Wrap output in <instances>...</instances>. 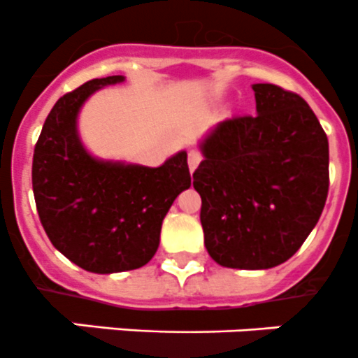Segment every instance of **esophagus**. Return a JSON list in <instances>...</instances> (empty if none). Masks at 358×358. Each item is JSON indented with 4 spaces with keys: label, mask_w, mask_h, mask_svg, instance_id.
I'll return each mask as SVG.
<instances>
[{
    "label": "esophagus",
    "mask_w": 358,
    "mask_h": 358,
    "mask_svg": "<svg viewBox=\"0 0 358 358\" xmlns=\"http://www.w3.org/2000/svg\"><path fill=\"white\" fill-rule=\"evenodd\" d=\"M202 162V154L199 150H189L188 152V166L189 172H195V169L199 166V163Z\"/></svg>",
    "instance_id": "34e87169"
}]
</instances>
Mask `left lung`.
<instances>
[{
	"label": "left lung",
	"mask_w": 358,
	"mask_h": 358,
	"mask_svg": "<svg viewBox=\"0 0 358 358\" xmlns=\"http://www.w3.org/2000/svg\"><path fill=\"white\" fill-rule=\"evenodd\" d=\"M255 115L220 122L193 173L204 245L220 266L268 270L296 254L329 195V138L309 104L252 85Z\"/></svg>",
	"instance_id": "left-lung-1"
}]
</instances>
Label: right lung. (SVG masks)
<instances>
[{
  "instance_id": "add662e5",
  "label": "right lung",
  "mask_w": 358,
  "mask_h": 358,
  "mask_svg": "<svg viewBox=\"0 0 358 358\" xmlns=\"http://www.w3.org/2000/svg\"><path fill=\"white\" fill-rule=\"evenodd\" d=\"M108 76L87 81L57 101L37 140L31 166L38 218L52 247L92 273L136 270L159 247L165 215L192 185L185 150L150 169L101 162L87 152L78 134L85 101Z\"/></svg>"
}]
</instances>
